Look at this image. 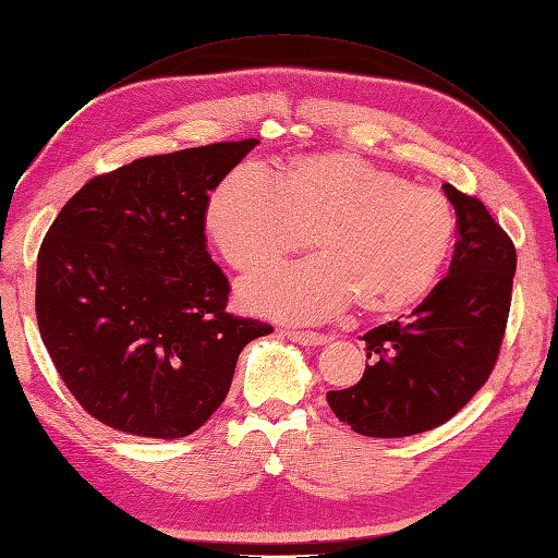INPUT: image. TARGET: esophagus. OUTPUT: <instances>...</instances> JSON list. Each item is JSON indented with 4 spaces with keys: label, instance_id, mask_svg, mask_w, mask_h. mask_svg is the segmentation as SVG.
<instances>
[{
    "label": "esophagus",
    "instance_id": "obj_1",
    "mask_svg": "<svg viewBox=\"0 0 558 558\" xmlns=\"http://www.w3.org/2000/svg\"><path fill=\"white\" fill-rule=\"evenodd\" d=\"M282 335L288 337L290 341H296L302 347H320L327 341L325 335L320 332H311V330H282Z\"/></svg>",
    "mask_w": 558,
    "mask_h": 558
}]
</instances>
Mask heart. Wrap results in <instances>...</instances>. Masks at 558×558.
I'll list each match as a JSON object with an SVG mask.
<instances>
[{"mask_svg": "<svg viewBox=\"0 0 558 558\" xmlns=\"http://www.w3.org/2000/svg\"><path fill=\"white\" fill-rule=\"evenodd\" d=\"M205 231L235 270L308 245L311 259L266 268L240 284L250 311L318 323L359 299L365 313H401L432 292L454 245L450 199L353 153L294 157L276 179L245 162L214 185Z\"/></svg>", "mask_w": 558, "mask_h": 558, "instance_id": "b5f03b06", "label": "heart"}]
</instances>
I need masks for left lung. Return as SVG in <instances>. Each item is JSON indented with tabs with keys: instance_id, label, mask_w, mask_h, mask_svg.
I'll return each mask as SVG.
<instances>
[{
	"instance_id": "1",
	"label": "left lung",
	"mask_w": 558,
	"mask_h": 558,
	"mask_svg": "<svg viewBox=\"0 0 558 558\" xmlns=\"http://www.w3.org/2000/svg\"><path fill=\"white\" fill-rule=\"evenodd\" d=\"M457 214L448 276L405 323L365 332L359 384L327 391L335 415L355 434L401 438L454 417L488 381L502 347L517 247L476 195L442 183Z\"/></svg>"
}]
</instances>
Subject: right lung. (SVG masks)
Wrapping results in <instances>:
<instances>
[{
	"label": "right lung",
	"mask_w": 558,
	"mask_h": 558,
	"mask_svg": "<svg viewBox=\"0 0 558 558\" xmlns=\"http://www.w3.org/2000/svg\"><path fill=\"white\" fill-rule=\"evenodd\" d=\"M256 138L134 160L68 199L37 254L35 313L68 391L143 438L197 432L231 389L240 351L274 332L226 311L207 197Z\"/></svg>",
	"instance_id": "add662e5"
}]
</instances>
